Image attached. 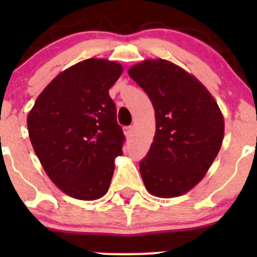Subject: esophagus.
Listing matches in <instances>:
<instances>
[{"label":"esophagus","instance_id":"obj_1","mask_svg":"<svg viewBox=\"0 0 257 257\" xmlns=\"http://www.w3.org/2000/svg\"><path fill=\"white\" fill-rule=\"evenodd\" d=\"M124 133H125V136L128 137H132V134H133V126L132 125H129V126H125V128H124Z\"/></svg>","mask_w":257,"mask_h":257}]
</instances>
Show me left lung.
<instances>
[{
	"mask_svg": "<svg viewBox=\"0 0 257 257\" xmlns=\"http://www.w3.org/2000/svg\"><path fill=\"white\" fill-rule=\"evenodd\" d=\"M128 73L155 110L154 139L139 163L145 188L160 198L183 195L204 178L221 147L219 105L195 77L165 59H147Z\"/></svg>",
	"mask_w": 257,
	"mask_h": 257,
	"instance_id": "left-lung-1",
	"label": "left lung"
}]
</instances>
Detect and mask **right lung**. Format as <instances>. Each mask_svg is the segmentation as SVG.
I'll return each instance as SVG.
<instances>
[{
  "label": "right lung",
  "instance_id": "1",
  "mask_svg": "<svg viewBox=\"0 0 257 257\" xmlns=\"http://www.w3.org/2000/svg\"><path fill=\"white\" fill-rule=\"evenodd\" d=\"M121 72L105 59L79 62L49 83L27 116L43 169L72 198L95 200L109 189L125 137L108 90Z\"/></svg>",
  "mask_w": 257,
  "mask_h": 257
}]
</instances>
